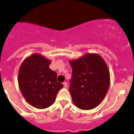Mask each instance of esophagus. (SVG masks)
<instances>
[{
	"label": "esophagus",
	"mask_w": 134,
	"mask_h": 134,
	"mask_svg": "<svg viewBox=\"0 0 134 134\" xmlns=\"http://www.w3.org/2000/svg\"><path fill=\"white\" fill-rule=\"evenodd\" d=\"M63 86H64V87H65V88H66V87H68V84L66 82H64L63 83Z\"/></svg>",
	"instance_id": "obj_1"
}]
</instances>
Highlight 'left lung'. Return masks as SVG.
Here are the masks:
<instances>
[{
    "instance_id": "obj_1",
    "label": "left lung",
    "mask_w": 134,
    "mask_h": 134,
    "mask_svg": "<svg viewBox=\"0 0 134 134\" xmlns=\"http://www.w3.org/2000/svg\"><path fill=\"white\" fill-rule=\"evenodd\" d=\"M72 79L69 91L75 105L91 110L103 101L110 86V73L105 61L100 55L87 53L70 60Z\"/></svg>"
}]
</instances>
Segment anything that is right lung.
<instances>
[{
    "label": "right lung",
    "mask_w": 134,
    "mask_h": 134,
    "mask_svg": "<svg viewBox=\"0 0 134 134\" xmlns=\"http://www.w3.org/2000/svg\"><path fill=\"white\" fill-rule=\"evenodd\" d=\"M51 61L38 53L25 58L18 75L20 90L25 100L32 107L45 109L54 103L63 85L57 80V74L50 70Z\"/></svg>",
    "instance_id": "add662e5"
}]
</instances>
